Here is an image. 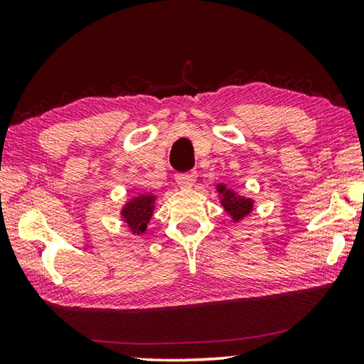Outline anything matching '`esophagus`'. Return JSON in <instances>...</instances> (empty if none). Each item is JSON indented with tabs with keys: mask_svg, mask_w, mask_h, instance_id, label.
I'll return each mask as SVG.
<instances>
[{
	"mask_svg": "<svg viewBox=\"0 0 364 364\" xmlns=\"http://www.w3.org/2000/svg\"><path fill=\"white\" fill-rule=\"evenodd\" d=\"M196 181V173H181V175H176V184L180 186L181 189H188L194 184Z\"/></svg>",
	"mask_w": 364,
	"mask_h": 364,
	"instance_id": "34e87169",
	"label": "esophagus"
}]
</instances>
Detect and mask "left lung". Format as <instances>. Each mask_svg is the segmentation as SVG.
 Instances as JSON below:
<instances>
[{
	"label": "left lung",
	"instance_id": "1",
	"mask_svg": "<svg viewBox=\"0 0 364 364\" xmlns=\"http://www.w3.org/2000/svg\"><path fill=\"white\" fill-rule=\"evenodd\" d=\"M217 193L220 196L221 207L225 208V212L230 215L234 223H239L254 210V200L250 197L237 194L234 189L226 188V184L223 183L217 184Z\"/></svg>",
	"mask_w": 364,
	"mask_h": 364
}]
</instances>
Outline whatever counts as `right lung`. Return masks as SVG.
I'll use <instances>...</instances> for the list:
<instances>
[{
  "label": "right lung",
  "mask_w": 364,
  "mask_h": 364,
  "mask_svg": "<svg viewBox=\"0 0 364 364\" xmlns=\"http://www.w3.org/2000/svg\"><path fill=\"white\" fill-rule=\"evenodd\" d=\"M154 207H156V196L138 194L128 199L127 204L122 207L120 217L123 223H127L128 230L139 236L147 230V225H149L154 213Z\"/></svg>",
  "instance_id": "obj_1"
}]
</instances>
